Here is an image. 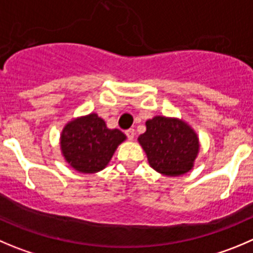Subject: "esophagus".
<instances>
[{"label":"esophagus","mask_w":253,"mask_h":253,"mask_svg":"<svg viewBox=\"0 0 253 253\" xmlns=\"http://www.w3.org/2000/svg\"><path fill=\"white\" fill-rule=\"evenodd\" d=\"M125 135H126V138L129 139V140H133L134 136H135V130L134 129H128V130H125Z\"/></svg>","instance_id":"1"}]
</instances>
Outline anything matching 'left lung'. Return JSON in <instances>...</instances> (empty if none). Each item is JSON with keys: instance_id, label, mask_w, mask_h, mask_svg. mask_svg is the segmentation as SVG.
Returning <instances> with one entry per match:
<instances>
[{"instance_id": "left-lung-1", "label": "left lung", "mask_w": 253, "mask_h": 253, "mask_svg": "<svg viewBox=\"0 0 253 253\" xmlns=\"http://www.w3.org/2000/svg\"><path fill=\"white\" fill-rule=\"evenodd\" d=\"M139 143L149 164L160 174L177 176L189 171L199 151V140L189 125L177 119L155 117L146 122Z\"/></svg>"}]
</instances>
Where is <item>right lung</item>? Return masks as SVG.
I'll list each match as a JSON object with an SVG mask.
<instances>
[{
	"mask_svg": "<svg viewBox=\"0 0 253 253\" xmlns=\"http://www.w3.org/2000/svg\"><path fill=\"white\" fill-rule=\"evenodd\" d=\"M125 135L118 129H108L97 114H89L66 125L61 148L69 165L81 172L104 169Z\"/></svg>",
	"mask_w": 253,
	"mask_h": 253,
	"instance_id": "1",
	"label": "right lung"
}]
</instances>
